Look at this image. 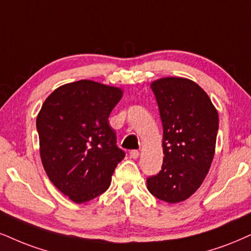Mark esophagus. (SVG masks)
Instances as JSON below:
<instances>
[{
	"mask_svg": "<svg viewBox=\"0 0 251 251\" xmlns=\"http://www.w3.org/2000/svg\"><path fill=\"white\" fill-rule=\"evenodd\" d=\"M138 156H140V151L138 150H131L130 151V157L134 159H137Z\"/></svg>",
	"mask_w": 251,
	"mask_h": 251,
	"instance_id": "esophagus-1",
	"label": "esophagus"
}]
</instances>
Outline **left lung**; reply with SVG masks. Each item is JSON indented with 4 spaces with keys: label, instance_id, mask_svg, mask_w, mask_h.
I'll list each match as a JSON object with an SVG mask.
<instances>
[{
    "label": "left lung",
    "instance_id": "obj_1",
    "mask_svg": "<svg viewBox=\"0 0 251 251\" xmlns=\"http://www.w3.org/2000/svg\"><path fill=\"white\" fill-rule=\"evenodd\" d=\"M163 125V165L147 179L152 196L177 203L196 192L214 158L219 114L207 93L186 78L166 76L151 83Z\"/></svg>",
    "mask_w": 251,
    "mask_h": 251
}]
</instances>
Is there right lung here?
<instances>
[{"instance_id":"1","label":"right lung","mask_w":251,"mask_h":251,"mask_svg":"<svg viewBox=\"0 0 251 251\" xmlns=\"http://www.w3.org/2000/svg\"><path fill=\"white\" fill-rule=\"evenodd\" d=\"M122 97L119 87L79 80L54 89L37 115L46 175L73 202H87L107 191L125 158L108 121Z\"/></svg>"}]
</instances>
